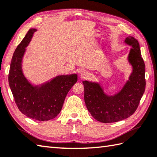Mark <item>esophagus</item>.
Here are the masks:
<instances>
[{
  "label": "esophagus",
  "instance_id": "34e87169",
  "mask_svg": "<svg viewBox=\"0 0 157 157\" xmlns=\"http://www.w3.org/2000/svg\"><path fill=\"white\" fill-rule=\"evenodd\" d=\"M79 75H80L82 78H86L88 76V73L84 70H82L80 73H79Z\"/></svg>",
  "mask_w": 157,
  "mask_h": 157
}]
</instances>
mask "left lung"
<instances>
[{
	"instance_id": "left-lung-1",
	"label": "left lung",
	"mask_w": 157,
	"mask_h": 157,
	"mask_svg": "<svg viewBox=\"0 0 157 157\" xmlns=\"http://www.w3.org/2000/svg\"><path fill=\"white\" fill-rule=\"evenodd\" d=\"M124 41L132 46L128 58L133 72L118 93L108 96L98 83L83 82L87 109L94 119L103 123L118 122L133 115L145 91V64L139 42L133 36L126 38Z\"/></svg>"
}]
</instances>
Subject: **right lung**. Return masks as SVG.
<instances>
[{
    "mask_svg": "<svg viewBox=\"0 0 157 157\" xmlns=\"http://www.w3.org/2000/svg\"><path fill=\"white\" fill-rule=\"evenodd\" d=\"M35 31V29H30L15 49L9 69V84L20 111L27 117L45 121L60 112L67 93L78 81V75L57 76L40 86L28 82L21 70V61Z\"/></svg>",
    "mask_w": 157,
    "mask_h": 157,
    "instance_id": "add662e5",
    "label": "right lung"
}]
</instances>
